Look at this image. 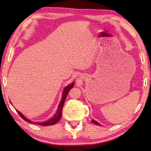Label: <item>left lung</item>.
<instances>
[{"label":"left lung","instance_id":"8db88e82","mask_svg":"<svg viewBox=\"0 0 151 151\" xmlns=\"http://www.w3.org/2000/svg\"><path fill=\"white\" fill-rule=\"evenodd\" d=\"M91 122H92V123H94V124H97V125H101L100 124H99V123H98V122H97V121H95V120H92V121H91Z\"/></svg>","mask_w":151,"mask_h":151}]
</instances>
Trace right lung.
<instances>
[{"label": "right lung", "mask_w": 151, "mask_h": 151, "mask_svg": "<svg viewBox=\"0 0 151 151\" xmlns=\"http://www.w3.org/2000/svg\"><path fill=\"white\" fill-rule=\"evenodd\" d=\"M74 86V84H71L70 85L67 86V87L64 89L63 92V95H62V100L60 101V103L58 106V110L56 111V114L54 115V116L50 119L49 120H48L45 122H41V123H37V122H33V121H31L29 119H28L27 118L25 117L23 115H22L20 111H19L18 110H17V112L19 114V115H20L21 117V118L23 119L28 122V123H30L32 124H40L41 125V126H50V125H53L54 124H56L57 122H58L61 117H62V109H63V104H64V102H65V98L67 97V95L68 93L69 90L70 89H71Z\"/></svg>", "instance_id": "right-lung-1"}]
</instances>
